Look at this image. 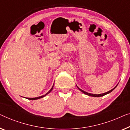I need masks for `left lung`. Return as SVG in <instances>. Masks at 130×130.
Returning <instances> with one entry per match:
<instances>
[{
	"mask_svg": "<svg viewBox=\"0 0 130 130\" xmlns=\"http://www.w3.org/2000/svg\"><path fill=\"white\" fill-rule=\"evenodd\" d=\"M118 84L117 85L116 87H115L114 88H112V89H111L110 91H108V92H105V93H104V94H91V93H88V92H85V91H83V89H80L79 87H77V86H76V87H77V88L78 89H79L80 91H81L82 92H83L84 94H86V95H88V96H94V97H100V96H104V95H107V94H109V93H110V92H112V91L114 90V89L116 88L117 87V86L118 85Z\"/></svg>",
	"mask_w": 130,
	"mask_h": 130,
	"instance_id": "1",
	"label": "left lung"
}]
</instances>
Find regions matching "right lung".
Returning a JSON list of instances; mask_svg holds the SVG:
<instances>
[{
  "label": "right lung",
  "mask_w": 130,
  "mask_h": 130,
  "mask_svg": "<svg viewBox=\"0 0 130 130\" xmlns=\"http://www.w3.org/2000/svg\"><path fill=\"white\" fill-rule=\"evenodd\" d=\"M54 85H53V86H52V87L51 88V89H50V90H49L48 92H47L46 94H45V95H42V96H38V97H35V98H27V99H28V100H38V99H40V98H43V97H44V96H45L46 95H47L48 94H49V93H50L51 91H52V90L53 89V88H54Z\"/></svg>",
  "instance_id": "obj_1"
}]
</instances>
